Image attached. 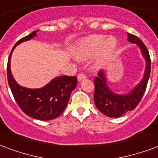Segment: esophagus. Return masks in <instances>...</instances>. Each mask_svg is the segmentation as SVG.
<instances>
[{
    "mask_svg": "<svg viewBox=\"0 0 158 158\" xmlns=\"http://www.w3.org/2000/svg\"><path fill=\"white\" fill-rule=\"evenodd\" d=\"M85 78H87V76H86V75L82 74V73H81V74H79L77 76L78 81H81L82 79H85Z\"/></svg>",
    "mask_w": 158,
    "mask_h": 158,
    "instance_id": "obj_1",
    "label": "esophagus"
}]
</instances>
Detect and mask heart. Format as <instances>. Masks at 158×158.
Returning <instances> with one entry per match:
<instances>
[{"instance_id": "b5f03b06", "label": "heart", "mask_w": 158, "mask_h": 158, "mask_svg": "<svg viewBox=\"0 0 158 158\" xmlns=\"http://www.w3.org/2000/svg\"><path fill=\"white\" fill-rule=\"evenodd\" d=\"M118 42L114 37H109L102 34H94L81 40L75 47L74 55L80 60H87L97 55L95 65L101 68L110 60L115 51Z\"/></svg>"}]
</instances>
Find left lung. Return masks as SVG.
Wrapping results in <instances>:
<instances>
[{
    "instance_id": "left-lung-1",
    "label": "left lung",
    "mask_w": 158,
    "mask_h": 158,
    "mask_svg": "<svg viewBox=\"0 0 158 158\" xmlns=\"http://www.w3.org/2000/svg\"><path fill=\"white\" fill-rule=\"evenodd\" d=\"M128 41L132 44H136L139 46L146 60V70L140 83L129 93L120 95L109 89L106 81L105 72L103 71H98V76L93 80L95 86L93 99L97 109L104 115L112 118L121 117L128 111L136 108L145 93L150 77L151 59L146 45L137 36L131 33H128Z\"/></svg>"
}]
</instances>
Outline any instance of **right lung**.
Returning a JSON list of instances; mask_svg holds the SVG:
<instances>
[{
	"mask_svg": "<svg viewBox=\"0 0 158 158\" xmlns=\"http://www.w3.org/2000/svg\"><path fill=\"white\" fill-rule=\"evenodd\" d=\"M38 30L16 43L7 62V80L16 102L27 115L40 120H51L61 114L67 105L71 92L77 85V77L61 76L41 88L30 89L20 86L12 77L10 68L11 53L16 46L37 35Z\"/></svg>",
	"mask_w": 158,
	"mask_h": 158,
	"instance_id": "right-lung-1",
	"label": "right lung"
}]
</instances>
